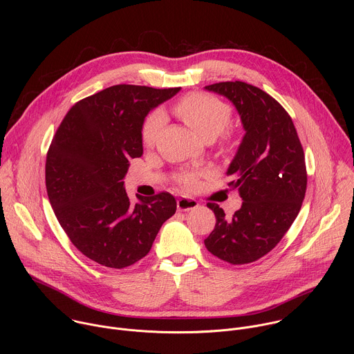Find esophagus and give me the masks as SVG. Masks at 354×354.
<instances>
[{
  "mask_svg": "<svg viewBox=\"0 0 354 354\" xmlns=\"http://www.w3.org/2000/svg\"><path fill=\"white\" fill-rule=\"evenodd\" d=\"M176 206L179 212H189L198 207V201L190 197H179L176 201Z\"/></svg>",
  "mask_w": 354,
  "mask_h": 354,
  "instance_id": "34e87169",
  "label": "esophagus"
}]
</instances>
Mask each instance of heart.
Wrapping results in <instances>:
<instances>
[{"label": "heart", "mask_w": 354, "mask_h": 354, "mask_svg": "<svg viewBox=\"0 0 354 354\" xmlns=\"http://www.w3.org/2000/svg\"><path fill=\"white\" fill-rule=\"evenodd\" d=\"M176 116L201 138H216L231 120V108L224 100L206 92H193L182 97L175 105ZM165 123L161 111L147 116L141 127V140L145 145H153ZM185 187H193L196 176L186 174L180 178Z\"/></svg>", "instance_id": "heart-1"}]
</instances>
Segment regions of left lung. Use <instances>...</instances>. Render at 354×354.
Listing matches in <instances>:
<instances>
[{"label":"left lung","instance_id":"left-lung-1","mask_svg":"<svg viewBox=\"0 0 354 354\" xmlns=\"http://www.w3.org/2000/svg\"><path fill=\"white\" fill-rule=\"evenodd\" d=\"M225 96L239 113L245 134L227 176L242 206L231 218L216 203L209 252L231 265L255 262L270 252L299 213L307 190L306 157L284 108L269 93L242 81L205 86Z\"/></svg>","mask_w":354,"mask_h":354}]
</instances>
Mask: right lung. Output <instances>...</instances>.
Listing matches in <instances>:
<instances>
[{"mask_svg": "<svg viewBox=\"0 0 354 354\" xmlns=\"http://www.w3.org/2000/svg\"><path fill=\"white\" fill-rule=\"evenodd\" d=\"M180 88L113 85L77 102L59 126L46 158V189L74 246L91 261L123 269L142 259L176 212L162 192L131 203L123 179L142 156L141 127L151 109Z\"/></svg>", "mask_w": 354, "mask_h": 354, "instance_id": "obj_1", "label": "right lung"}]
</instances>
